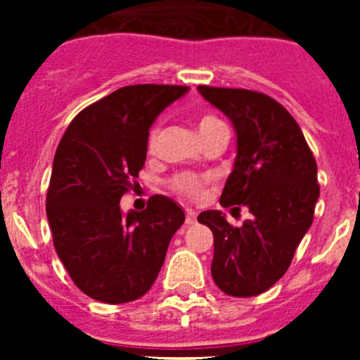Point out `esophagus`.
Here are the masks:
<instances>
[{
    "instance_id": "34e87169",
    "label": "esophagus",
    "mask_w": 360,
    "mask_h": 360,
    "mask_svg": "<svg viewBox=\"0 0 360 360\" xmlns=\"http://www.w3.org/2000/svg\"><path fill=\"white\" fill-rule=\"evenodd\" d=\"M196 221V212L193 209H186V224L193 225Z\"/></svg>"
}]
</instances>
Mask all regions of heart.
<instances>
[{
  "instance_id": "heart-1",
  "label": "heart",
  "mask_w": 360,
  "mask_h": 360,
  "mask_svg": "<svg viewBox=\"0 0 360 360\" xmlns=\"http://www.w3.org/2000/svg\"><path fill=\"white\" fill-rule=\"evenodd\" d=\"M218 124H224L218 117L214 115H203L200 117L198 120V129H200V135H205L209 129H212L214 126ZM157 136H158V129L153 128L151 133H149V139H148V146L149 149L155 148L157 144ZM203 186H205V178L198 176V174H193V173H182V174H176V176L171 180V189L176 193V195L184 196V198H189V200H198L203 193Z\"/></svg>"
}]
</instances>
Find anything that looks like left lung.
Instances as JSON below:
<instances>
[{"mask_svg":"<svg viewBox=\"0 0 360 360\" xmlns=\"http://www.w3.org/2000/svg\"><path fill=\"white\" fill-rule=\"evenodd\" d=\"M198 91L231 119L238 136V157L219 203L238 211L245 205L252 214L241 227H232L219 211L198 214L214 236L212 279L227 295L252 297L283 278L314 221L316 158L294 117L269 95L203 84Z\"/></svg>","mask_w":360,"mask_h":360,"instance_id":"obj_1","label":"left lung"}]
</instances>
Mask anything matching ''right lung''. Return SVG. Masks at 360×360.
<instances>
[{
	"label": "right lung",
	"mask_w": 360,
	"mask_h": 360,
	"mask_svg": "<svg viewBox=\"0 0 360 360\" xmlns=\"http://www.w3.org/2000/svg\"><path fill=\"white\" fill-rule=\"evenodd\" d=\"M187 86L133 84L90 104L70 122L53 157L46 216L53 247L79 290L129 303L157 279L186 214L155 195L124 216L120 198L144 167L151 124Z\"/></svg>",
	"instance_id": "obj_1"
}]
</instances>
